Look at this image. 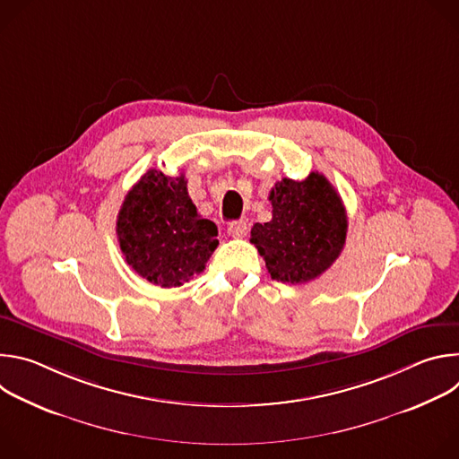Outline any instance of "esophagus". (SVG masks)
Listing matches in <instances>:
<instances>
[{
    "instance_id": "1",
    "label": "esophagus",
    "mask_w": 459,
    "mask_h": 459,
    "mask_svg": "<svg viewBox=\"0 0 459 459\" xmlns=\"http://www.w3.org/2000/svg\"><path fill=\"white\" fill-rule=\"evenodd\" d=\"M227 232H229V236H232V238H245L247 232H248V225H247V221H243V220L232 221V223L229 225Z\"/></svg>"
}]
</instances>
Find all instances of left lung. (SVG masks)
I'll use <instances>...</instances> for the list:
<instances>
[{
  "instance_id": "left-lung-1",
  "label": "left lung",
  "mask_w": 459,
  "mask_h": 459,
  "mask_svg": "<svg viewBox=\"0 0 459 459\" xmlns=\"http://www.w3.org/2000/svg\"><path fill=\"white\" fill-rule=\"evenodd\" d=\"M273 220L254 223L250 243L264 255L271 278L307 283L329 269L343 250L347 212L336 188L319 172L283 178L271 190Z\"/></svg>"
}]
</instances>
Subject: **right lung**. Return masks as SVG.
I'll use <instances>...</instances> for the list:
<instances>
[{
	"instance_id": "obj_1",
	"label": "right lung",
	"mask_w": 459,
	"mask_h": 459,
	"mask_svg": "<svg viewBox=\"0 0 459 459\" xmlns=\"http://www.w3.org/2000/svg\"><path fill=\"white\" fill-rule=\"evenodd\" d=\"M116 234L126 264L163 289L200 274L218 247V227L195 211L185 174L170 178L156 169L125 195Z\"/></svg>"
}]
</instances>
